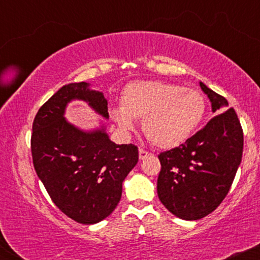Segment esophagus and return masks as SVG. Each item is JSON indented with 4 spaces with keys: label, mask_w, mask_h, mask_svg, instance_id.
I'll return each instance as SVG.
<instances>
[{
    "label": "esophagus",
    "mask_w": 260,
    "mask_h": 260,
    "mask_svg": "<svg viewBox=\"0 0 260 260\" xmlns=\"http://www.w3.org/2000/svg\"><path fill=\"white\" fill-rule=\"evenodd\" d=\"M149 155H150L149 151H147L145 149H143V148H139V159L140 160H144L145 157L149 156Z\"/></svg>",
    "instance_id": "1"
}]
</instances>
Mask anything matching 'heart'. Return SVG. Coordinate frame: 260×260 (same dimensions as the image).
Instances as JSON below:
<instances>
[{
	"label": "heart",
	"mask_w": 260,
	"mask_h": 260,
	"mask_svg": "<svg viewBox=\"0 0 260 260\" xmlns=\"http://www.w3.org/2000/svg\"><path fill=\"white\" fill-rule=\"evenodd\" d=\"M207 110L204 96L196 89L162 80L129 83L121 95V107L112 111L113 120L129 132L134 121L143 118V132L155 147L180 145L201 124Z\"/></svg>",
	"instance_id": "1"
}]
</instances>
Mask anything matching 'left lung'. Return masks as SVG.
Instances as JSON below:
<instances>
[{
	"instance_id": "8db88e82",
	"label": "left lung",
	"mask_w": 260,
	"mask_h": 260,
	"mask_svg": "<svg viewBox=\"0 0 260 260\" xmlns=\"http://www.w3.org/2000/svg\"><path fill=\"white\" fill-rule=\"evenodd\" d=\"M213 111L228 106L221 95L201 83ZM243 129L234 107L214 116L183 144L157 155V196L169 211L184 220L213 213L228 196L242 160Z\"/></svg>"
}]
</instances>
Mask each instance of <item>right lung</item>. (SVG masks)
<instances>
[{
  "instance_id": "right-lung-1",
  "label": "right lung",
  "mask_w": 260,
  "mask_h": 260,
  "mask_svg": "<svg viewBox=\"0 0 260 260\" xmlns=\"http://www.w3.org/2000/svg\"><path fill=\"white\" fill-rule=\"evenodd\" d=\"M80 99L109 117L103 92L84 82L62 86L39 109L32 122L31 156L53 204L70 219L96 223L115 210L122 182L137 165L138 148L115 144L103 131L84 133L63 118L68 101Z\"/></svg>"
}]
</instances>
